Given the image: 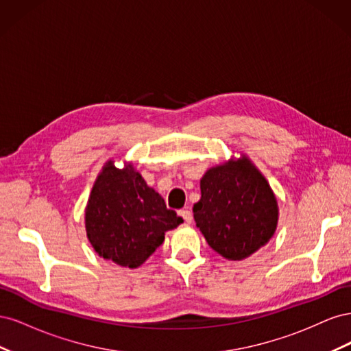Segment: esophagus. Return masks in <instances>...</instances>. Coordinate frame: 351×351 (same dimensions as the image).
I'll list each match as a JSON object with an SVG mask.
<instances>
[{
  "instance_id": "34e87169",
  "label": "esophagus",
  "mask_w": 351,
  "mask_h": 351,
  "mask_svg": "<svg viewBox=\"0 0 351 351\" xmlns=\"http://www.w3.org/2000/svg\"><path fill=\"white\" fill-rule=\"evenodd\" d=\"M178 215L182 217L187 224H190V222H192V219H193V215H192V212H190L187 208L186 209H182V210H178Z\"/></svg>"
}]
</instances>
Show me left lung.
Returning a JSON list of instances; mask_svg holds the SVG:
<instances>
[{"mask_svg": "<svg viewBox=\"0 0 351 351\" xmlns=\"http://www.w3.org/2000/svg\"><path fill=\"white\" fill-rule=\"evenodd\" d=\"M200 193L193 206L196 227L221 256L241 261L274 236L277 199L246 156L208 169L200 180Z\"/></svg>", "mask_w": 351, "mask_h": 351, "instance_id": "left-lung-1", "label": "left lung"}]
</instances>
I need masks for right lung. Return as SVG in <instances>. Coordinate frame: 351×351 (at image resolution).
Wrapping results in <instances>:
<instances>
[{"mask_svg":"<svg viewBox=\"0 0 351 351\" xmlns=\"http://www.w3.org/2000/svg\"><path fill=\"white\" fill-rule=\"evenodd\" d=\"M84 221L95 252L127 268L141 267L165 231L183 222L132 165L119 169L112 161L93 184Z\"/></svg>","mask_w":351,"mask_h":351,"instance_id":"right-lung-1","label":"right lung"}]
</instances>
